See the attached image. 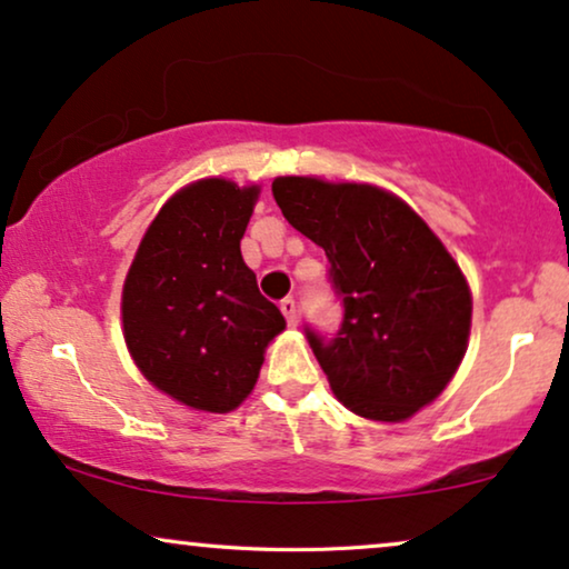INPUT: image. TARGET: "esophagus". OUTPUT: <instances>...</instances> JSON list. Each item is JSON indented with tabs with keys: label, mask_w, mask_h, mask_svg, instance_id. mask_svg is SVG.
<instances>
[{
	"label": "esophagus",
	"mask_w": 569,
	"mask_h": 569,
	"mask_svg": "<svg viewBox=\"0 0 569 569\" xmlns=\"http://www.w3.org/2000/svg\"><path fill=\"white\" fill-rule=\"evenodd\" d=\"M280 312H283V318L289 326H297V299L286 297L283 301H280Z\"/></svg>",
	"instance_id": "esophagus-1"
}]
</instances>
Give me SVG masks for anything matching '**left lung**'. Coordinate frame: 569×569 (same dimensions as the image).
<instances>
[{"label": "left lung", "mask_w": 569, "mask_h": 569, "mask_svg": "<svg viewBox=\"0 0 569 569\" xmlns=\"http://www.w3.org/2000/svg\"><path fill=\"white\" fill-rule=\"evenodd\" d=\"M283 218L326 249L343 318L305 328L330 388L351 412L399 422L433 401L462 362L472 299L433 231L393 193L318 178L272 181Z\"/></svg>", "instance_id": "left-lung-1"}]
</instances>
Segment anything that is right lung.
I'll return each instance as SVG.
<instances>
[{
  "label": "right lung",
  "instance_id": "1",
  "mask_svg": "<svg viewBox=\"0 0 569 569\" xmlns=\"http://www.w3.org/2000/svg\"><path fill=\"white\" fill-rule=\"evenodd\" d=\"M260 189L207 178L178 191L143 233L123 286V330L143 378L181 405L231 412L286 328L257 289L241 239Z\"/></svg>",
  "mask_w": 569,
  "mask_h": 569
}]
</instances>
